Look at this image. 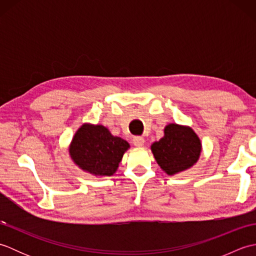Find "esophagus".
Here are the masks:
<instances>
[{"instance_id": "obj_1", "label": "esophagus", "mask_w": 256, "mask_h": 256, "mask_svg": "<svg viewBox=\"0 0 256 256\" xmlns=\"http://www.w3.org/2000/svg\"><path fill=\"white\" fill-rule=\"evenodd\" d=\"M144 143H145V140L142 136H135L133 138V144L134 146H136V148H142Z\"/></svg>"}]
</instances>
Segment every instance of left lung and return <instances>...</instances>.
<instances>
[{"label":"left lung","mask_w":256,"mask_h":256,"mask_svg":"<svg viewBox=\"0 0 256 256\" xmlns=\"http://www.w3.org/2000/svg\"><path fill=\"white\" fill-rule=\"evenodd\" d=\"M201 142L189 126L168 124L164 136L150 146L157 164L168 175H176L192 167L200 157Z\"/></svg>","instance_id":"8db88e82"}]
</instances>
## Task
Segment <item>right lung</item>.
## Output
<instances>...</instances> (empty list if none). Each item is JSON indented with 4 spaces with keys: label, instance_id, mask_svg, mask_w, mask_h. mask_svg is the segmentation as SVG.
<instances>
[{
    "label": "right lung",
    "instance_id": "add662e5",
    "mask_svg": "<svg viewBox=\"0 0 256 256\" xmlns=\"http://www.w3.org/2000/svg\"><path fill=\"white\" fill-rule=\"evenodd\" d=\"M130 144L113 136L103 125L86 123L74 135L69 154L81 170L94 176H112Z\"/></svg>",
    "mask_w": 256,
    "mask_h": 256
}]
</instances>
